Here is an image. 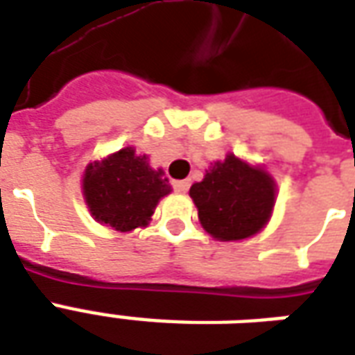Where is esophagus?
Returning <instances> with one entry per match:
<instances>
[{
  "label": "esophagus",
  "instance_id": "obj_1",
  "mask_svg": "<svg viewBox=\"0 0 355 355\" xmlns=\"http://www.w3.org/2000/svg\"><path fill=\"white\" fill-rule=\"evenodd\" d=\"M173 188H175L178 193H186L188 192V188H190V182H188V180H175V182H173Z\"/></svg>",
  "mask_w": 355,
  "mask_h": 355
}]
</instances>
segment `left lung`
I'll return each instance as SVG.
<instances>
[{
	"label": "left lung",
	"mask_w": 355,
	"mask_h": 355,
	"mask_svg": "<svg viewBox=\"0 0 355 355\" xmlns=\"http://www.w3.org/2000/svg\"><path fill=\"white\" fill-rule=\"evenodd\" d=\"M275 193L274 177L264 167L234 154L213 163L203 180L190 188L203 230L218 241L257 236L272 216Z\"/></svg>",
	"instance_id": "obj_1"
}]
</instances>
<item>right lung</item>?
<instances>
[{"mask_svg": "<svg viewBox=\"0 0 355 355\" xmlns=\"http://www.w3.org/2000/svg\"><path fill=\"white\" fill-rule=\"evenodd\" d=\"M148 162L146 154L127 146L89 163L81 192L96 223L117 232L148 226L159 200L171 193L163 169H152Z\"/></svg>", "mask_w": 355, "mask_h": 355, "instance_id": "obj_1", "label": "right lung"}]
</instances>
